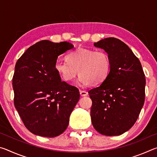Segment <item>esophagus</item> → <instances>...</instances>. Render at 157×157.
I'll use <instances>...</instances> for the list:
<instances>
[{"mask_svg": "<svg viewBox=\"0 0 157 157\" xmlns=\"http://www.w3.org/2000/svg\"><path fill=\"white\" fill-rule=\"evenodd\" d=\"M79 93H80V95H82V96H86V95H88V93L85 91H80V92Z\"/></svg>", "mask_w": 157, "mask_h": 157, "instance_id": "34e87169", "label": "esophagus"}]
</instances>
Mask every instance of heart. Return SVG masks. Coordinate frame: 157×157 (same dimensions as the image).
Wrapping results in <instances>:
<instances>
[{
  "instance_id": "obj_1",
  "label": "heart",
  "mask_w": 157,
  "mask_h": 157,
  "mask_svg": "<svg viewBox=\"0 0 157 157\" xmlns=\"http://www.w3.org/2000/svg\"><path fill=\"white\" fill-rule=\"evenodd\" d=\"M111 62L107 52L102 50L78 48L67 55V61L58 59L55 69L61 78L70 82L79 73L78 84L81 86L102 83L107 78Z\"/></svg>"
}]
</instances>
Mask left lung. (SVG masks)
Listing matches in <instances>:
<instances>
[{"label": "left lung", "mask_w": 157, "mask_h": 157, "mask_svg": "<svg viewBox=\"0 0 157 157\" xmlns=\"http://www.w3.org/2000/svg\"><path fill=\"white\" fill-rule=\"evenodd\" d=\"M94 46L107 53L111 66L107 78L89 91L92 124L101 134L118 136L134 125L144 105L145 74L139 59L120 39L105 38Z\"/></svg>", "instance_id": "obj_1"}]
</instances>
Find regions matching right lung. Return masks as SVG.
<instances>
[{
  "mask_svg": "<svg viewBox=\"0 0 157 157\" xmlns=\"http://www.w3.org/2000/svg\"><path fill=\"white\" fill-rule=\"evenodd\" d=\"M73 48L67 41L43 40L26 50L16 63L15 108L26 128L37 136L62 134L79 99V90L62 82L55 69L58 56Z\"/></svg>",
  "mask_w": 157,
  "mask_h": 157,
  "instance_id": "add662e5",
  "label": "right lung"
}]
</instances>
